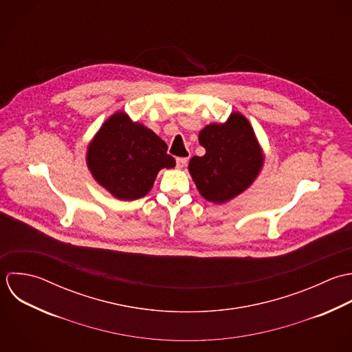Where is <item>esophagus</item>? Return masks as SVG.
Listing matches in <instances>:
<instances>
[{
    "mask_svg": "<svg viewBox=\"0 0 352 352\" xmlns=\"http://www.w3.org/2000/svg\"><path fill=\"white\" fill-rule=\"evenodd\" d=\"M188 162V158H177V161H176V166L179 168V169H182V168H184L186 166V164Z\"/></svg>",
    "mask_w": 352,
    "mask_h": 352,
    "instance_id": "1",
    "label": "esophagus"
}]
</instances>
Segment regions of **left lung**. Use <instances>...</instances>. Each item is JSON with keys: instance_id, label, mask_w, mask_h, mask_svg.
Wrapping results in <instances>:
<instances>
[{"instance_id": "left-lung-1", "label": "left lung", "mask_w": 352, "mask_h": 352, "mask_svg": "<svg viewBox=\"0 0 352 352\" xmlns=\"http://www.w3.org/2000/svg\"><path fill=\"white\" fill-rule=\"evenodd\" d=\"M206 153L190 160L188 170L209 202L226 204L244 192L262 170L265 155L250 121L232 112L226 122H212L198 135Z\"/></svg>"}]
</instances>
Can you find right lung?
I'll use <instances>...</instances> for the list:
<instances>
[{
    "instance_id": "right-lung-1",
    "label": "right lung",
    "mask_w": 352,
    "mask_h": 352,
    "mask_svg": "<svg viewBox=\"0 0 352 352\" xmlns=\"http://www.w3.org/2000/svg\"><path fill=\"white\" fill-rule=\"evenodd\" d=\"M166 143L125 112L113 113L87 147L86 162L94 180L120 201L144 197L158 172L176 165Z\"/></svg>"
}]
</instances>
